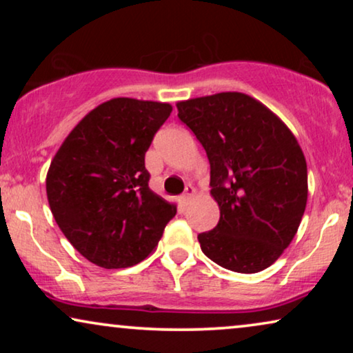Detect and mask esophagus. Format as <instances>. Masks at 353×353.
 Instances as JSON below:
<instances>
[{
    "label": "esophagus",
    "mask_w": 353,
    "mask_h": 353,
    "mask_svg": "<svg viewBox=\"0 0 353 353\" xmlns=\"http://www.w3.org/2000/svg\"><path fill=\"white\" fill-rule=\"evenodd\" d=\"M194 192H196V190H194V188H192V186H186V190H185V194H183L181 196V202H183V204H188V202H190L191 201V197L192 196H194Z\"/></svg>",
    "instance_id": "obj_1"
}]
</instances>
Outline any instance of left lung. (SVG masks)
Instances as JSON below:
<instances>
[{"mask_svg":"<svg viewBox=\"0 0 353 353\" xmlns=\"http://www.w3.org/2000/svg\"><path fill=\"white\" fill-rule=\"evenodd\" d=\"M210 163L220 220L197 234L216 265L257 273L291 244L307 205V162L297 139L272 110L243 93L176 104Z\"/></svg>","mask_w":353,"mask_h":353,"instance_id":"8db88e82","label":"left lung"}]
</instances>
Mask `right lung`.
<instances>
[{"label":"right lung","instance_id":"1","mask_svg":"<svg viewBox=\"0 0 353 353\" xmlns=\"http://www.w3.org/2000/svg\"><path fill=\"white\" fill-rule=\"evenodd\" d=\"M170 104L115 98L91 110L52 159L46 194L69 243L103 268L133 267L156 249L176 207L149 188L144 156Z\"/></svg>","mask_w":353,"mask_h":353}]
</instances>
